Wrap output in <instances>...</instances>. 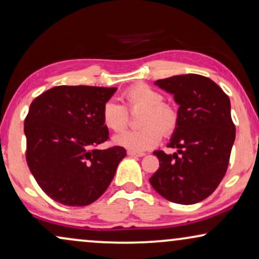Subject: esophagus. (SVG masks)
I'll use <instances>...</instances> for the list:
<instances>
[{"mask_svg":"<svg viewBox=\"0 0 259 259\" xmlns=\"http://www.w3.org/2000/svg\"><path fill=\"white\" fill-rule=\"evenodd\" d=\"M127 155H130V156H143V155H145V153H143V152H136V150L129 149V150H127Z\"/></svg>","mask_w":259,"mask_h":259,"instance_id":"1","label":"esophagus"}]
</instances>
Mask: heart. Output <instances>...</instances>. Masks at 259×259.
<instances>
[{
    "label": "heart",
    "mask_w": 259,
    "mask_h": 259,
    "mask_svg": "<svg viewBox=\"0 0 259 259\" xmlns=\"http://www.w3.org/2000/svg\"><path fill=\"white\" fill-rule=\"evenodd\" d=\"M125 107L113 100L104 104L101 119L111 132L119 133L127 125V110L142 109L137 130H129L113 137L116 145L132 150H147L155 147L162 137L175 132L178 124V111L172 104L165 103L162 94L145 83H137L123 93Z\"/></svg>",
    "instance_id": "1"
}]
</instances>
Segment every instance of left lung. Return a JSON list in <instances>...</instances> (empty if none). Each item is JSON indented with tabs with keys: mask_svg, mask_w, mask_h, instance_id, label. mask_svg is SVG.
Segmentation results:
<instances>
[{
	"mask_svg": "<svg viewBox=\"0 0 259 259\" xmlns=\"http://www.w3.org/2000/svg\"><path fill=\"white\" fill-rule=\"evenodd\" d=\"M173 94L178 124L169 148L155 150L159 168L149 182L163 198L179 204H195L210 196L227 171L235 140L227 94L209 77L177 75L154 82Z\"/></svg>",
	"mask_w": 259,
	"mask_h": 259,
	"instance_id": "8db88e82",
	"label": "left lung"
}]
</instances>
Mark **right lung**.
<instances>
[{"instance_id": "right-lung-1", "label": "right lung", "mask_w": 259, "mask_h": 259, "mask_svg": "<svg viewBox=\"0 0 259 259\" xmlns=\"http://www.w3.org/2000/svg\"><path fill=\"white\" fill-rule=\"evenodd\" d=\"M116 91L56 86L32 101L24 124L26 161L35 182L54 201L88 205L112 182L125 149L96 147L109 140L101 110Z\"/></svg>"}]
</instances>
